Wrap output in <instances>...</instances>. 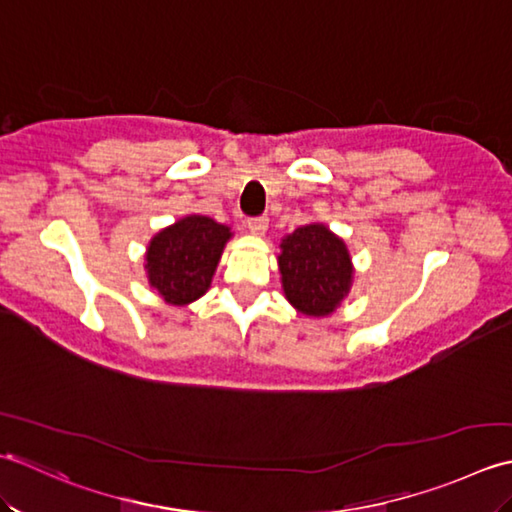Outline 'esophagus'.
Instances as JSON below:
<instances>
[{
    "label": "esophagus",
    "mask_w": 512,
    "mask_h": 512,
    "mask_svg": "<svg viewBox=\"0 0 512 512\" xmlns=\"http://www.w3.org/2000/svg\"><path fill=\"white\" fill-rule=\"evenodd\" d=\"M269 227V218L267 216H254V218H247V229L256 236H263Z\"/></svg>",
    "instance_id": "34e87169"
}]
</instances>
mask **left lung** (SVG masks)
Wrapping results in <instances>:
<instances>
[{"instance_id":"1","label":"left lung","mask_w":512,"mask_h":512,"mask_svg":"<svg viewBox=\"0 0 512 512\" xmlns=\"http://www.w3.org/2000/svg\"><path fill=\"white\" fill-rule=\"evenodd\" d=\"M285 298L305 316H329L349 294L353 265L327 225H302L283 238L278 256Z\"/></svg>"}]
</instances>
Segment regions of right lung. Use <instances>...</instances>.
I'll list each match as a JSON object with an SVG mask.
<instances>
[{"instance_id":"add662e5","label":"right lung","mask_w":512,"mask_h":512,"mask_svg":"<svg viewBox=\"0 0 512 512\" xmlns=\"http://www.w3.org/2000/svg\"><path fill=\"white\" fill-rule=\"evenodd\" d=\"M229 238V227L198 214L161 229L145 254L150 287L159 291L168 305H190L210 289Z\"/></svg>"}]
</instances>
